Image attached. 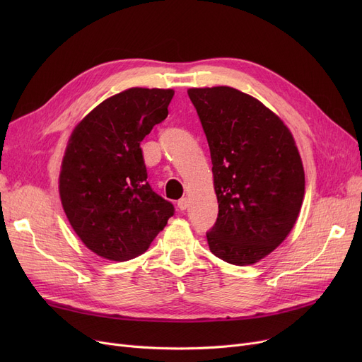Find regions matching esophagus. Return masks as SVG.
I'll return each instance as SVG.
<instances>
[{
    "mask_svg": "<svg viewBox=\"0 0 362 362\" xmlns=\"http://www.w3.org/2000/svg\"><path fill=\"white\" fill-rule=\"evenodd\" d=\"M187 205H189V199L187 198H182V199L177 201V206H179L180 211H185L186 208H187Z\"/></svg>",
    "mask_w": 362,
    "mask_h": 362,
    "instance_id": "34e87169",
    "label": "esophagus"
}]
</instances>
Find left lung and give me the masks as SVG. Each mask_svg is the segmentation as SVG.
Wrapping results in <instances>:
<instances>
[{
  "mask_svg": "<svg viewBox=\"0 0 362 362\" xmlns=\"http://www.w3.org/2000/svg\"><path fill=\"white\" fill-rule=\"evenodd\" d=\"M210 146L218 216L210 251L235 265L258 262L293 229L305 175L291 130L279 116L230 86L187 90Z\"/></svg>",
  "mask_w": 362,
  "mask_h": 362,
  "instance_id": "1",
  "label": "left lung"
}]
</instances>
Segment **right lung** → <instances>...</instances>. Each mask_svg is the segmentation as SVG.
I'll list each match as a JSON object with an SVG mask.
<instances>
[{
	"label": "right lung",
	"mask_w": 362,
	"mask_h": 362,
	"mask_svg": "<svg viewBox=\"0 0 362 362\" xmlns=\"http://www.w3.org/2000/svg\"><path fill=\"white\" fill-rule=\"evenodd\" d=\"M173 89L130 88L74 127L60 171L64 213L92 252L127 261L144 254L175 214L146 182L141 142L168 114Z\"/></svg>",
	"instance_id": "right-lung-1"
}]
</instances>
